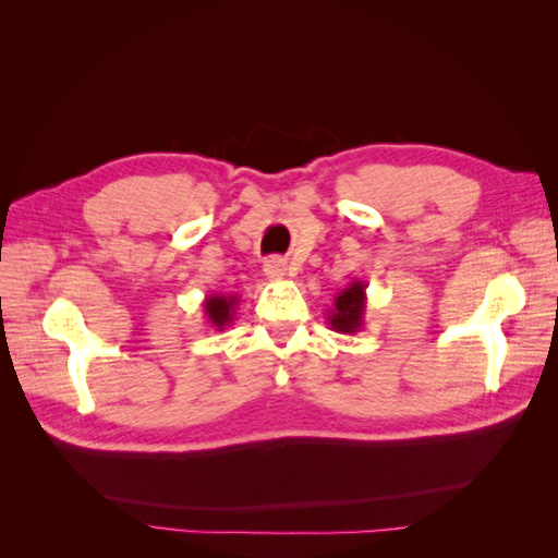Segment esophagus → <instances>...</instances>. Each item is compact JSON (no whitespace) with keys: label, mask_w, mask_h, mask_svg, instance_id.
<instances>
[{"label":"esophagus","mask_w":558,"mask_h":558,"mask_svg":"<svg viewBox=\"0 0 558 558\" xmlns=\"http://www.w3.org/2000/svg\"><path fill=\"white\" fill-rule=\"evenodd\" d=\"M263 272L269 281H279L286 277V263L281 258H269L263 265Z\"/></svg>","instance_id":"obj_1"}]
</instances>
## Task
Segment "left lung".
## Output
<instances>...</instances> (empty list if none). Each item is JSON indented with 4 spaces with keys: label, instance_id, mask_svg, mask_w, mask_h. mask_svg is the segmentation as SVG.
Wrapping results in <instances>:
<instances>
[{
    "label": "left lung",
    "instance_id": "8db88e82",
    "mask_svg": "<svg viewBox=\"0 0 558 558\" xmlns=\"http://www.w3.org/2000/svg\"><path fill=\"white\" fill-rule=\"evenodd\" d=\"M367 283L363 279H353L347 289L332 298V307L328 310V326L335 332L356 335L365 326L367 310Z\"/></svg>",
    "mask_w": 558,
    "mask_h": 558
}]
</instances>
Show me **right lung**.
Masks as SVG:
<instances>
[{
	"label": "right lung",
	"mask_w": 558,
	"mask_h": 558,
	"mask_svg": "<svg viewBox=\"0 0 558 558\" xmlns=\"http://www.w3.org/2000/svg\"><path fill=\"white\" fill-rule=\"evenodd\" d=\"M240 305V295L234 293H209L205 295V302H202V312H205L207 324L216 330H223L234 320V314H238Z\"/></svg>",
	"instance_id": "add662e5"
}]
</instances>
